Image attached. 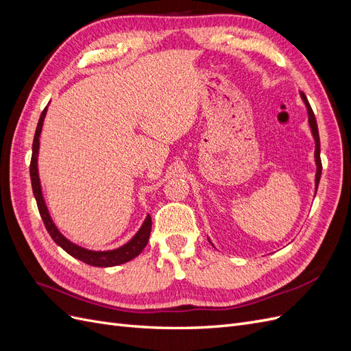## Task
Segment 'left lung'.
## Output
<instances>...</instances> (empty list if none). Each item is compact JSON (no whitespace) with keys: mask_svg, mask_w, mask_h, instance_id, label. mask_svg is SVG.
<instances>
[{"mask_svg":"<svg viewBox=\"0 0 351 351\" xmlns=\"http://www.w3.org/2000/svg\"><path fill=\"white\" fill-rule=\"evenodd\" d=\"M302 95V99L306 105L307 108V114H309V125L312 129V134L315 137V161H316V177H315V187L317 190V186H319V180H321V173H322V162H321V142H319V132H317V124H316V119H315V114L311 108V104L307 101L306 95L303 92H300Z\"/></svg>","mask_w":351,"mask_h":351,"instance_id":"1","label":"left lung"}]
</instances>
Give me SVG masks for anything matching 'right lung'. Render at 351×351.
Segmentation results:
<instances>
[{"instance_id": "obj_1", "label": "right lung", "mask_w": 351, "mask_h": 351, "mask_svg": "<svg viewBox=\"0 0 351 351\" xmlns=\"http://www.w3.org/2000/svg\"><path fill=\"white\" fill-rule=\"evenodd\" d=\"M47 114V108L42 111L39 121L36 125V132L34 137V145H32V159H30V180H32V190H34V195L36 199V205L39 209V214L42 221H44L45 228L49 232V236L52 237L61 249H64L69 254H71L73 258H76L84 263L90 265V267H99V268H107V267H117V265H121L134 259L137 254H141V252L145 249V246L149 241V234H151V228H152V219L151 215H147L146 219L143 221V224L141 230L136 232L134 237L125 243L124 246L114 249V250H107V252H95V250H88L84 247L77 246V244L71 243L67 240L64 236L61 234L58 228L56 227L54 222H52L48 208L45 205L44 196H42V189H40V182H39V176H38V152H39V136L42 132V124H44V119Z\"/></svg>"}]
</instances>
